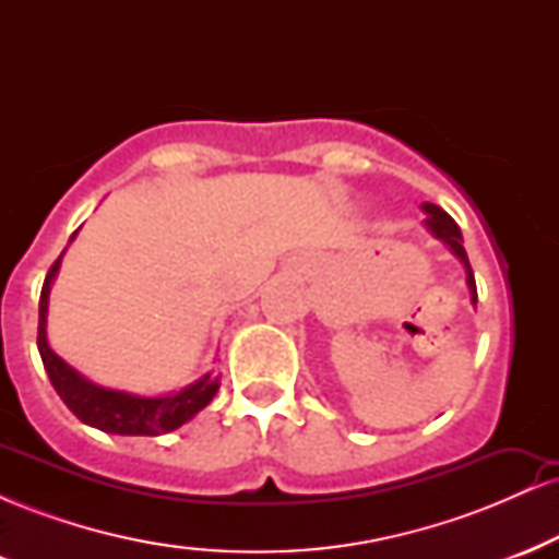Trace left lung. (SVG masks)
<instances>
[{"label": "left lung", "instance_id": "1", "mask_svg": "<svg viewBox=\"0 0 559 559\" xmlns=\"http://www.w3.org/2000/svg\"><path fill=\"white\" fill-rule=\"evenodd\" d=\"M423 213H426V228L431 230L439 241H444L449 247V252L454 254L460 262H463L465 267V281H467V288H471V301L476 305L478 301V294H476V278H473V267L471 262H467V252L463 247V234H460V226L457 223L449 217L444 210L439 207V204H431V202H423Z\"/></svg>", "mask_w": 559, "mask_h": 559}]
</instances>
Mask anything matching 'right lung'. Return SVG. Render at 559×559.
Listing matches in <instances>:
<instances>
[{"label":"right lung","instance_id":"obj_1","mask_svg":"<svg viewBox=\"0 0 559 559\" xmlns=\"http://www.w3.org/2000/svg\"><path fill=\"white\" fill-rule=\"evenodd\" d=\"M79 234V230H75ZM70 236V241L75 239ZM66 254V252H62ZM62 254L49 267L47 278L41 286V299H38V355H41L44 370H47L49 381L60 400L68 404L70 413L75 415L86 426L99 428L105 433L118 436H163L181 428L189 423L199 409L207 407L213 396L221 389V376L204 373L189 386L173 391V394L159 396H141L131 391L107 389L99 383L88 381L81 376L73 365H68L60 355H55L47 338V312H49V292L60 273Z\"/></svg>","mask_w":559,"mask_h":559}]
</instances>
